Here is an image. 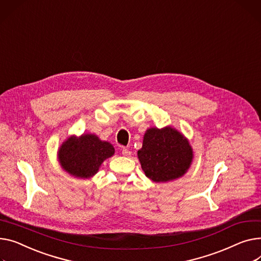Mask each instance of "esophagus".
<instances>
[{
  "instance_id": "esophagus-1",
  "label": "esophagus",
  "mask_w": 261,
  "mask_h": 261,
  "mask_svg": "<svg viewBox=\"0 0 261 261\" xmlns=\"http://www.w3.org/2000/svg\"><path fill=\"white\" fill-rule=\"evenodd\" d=\"M121 154H123L124 156H130L131 152L127 148H123V150H121Z\"/></svg>"
}]
</instances>
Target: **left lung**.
I'll return each instance as SVG.
<instances>
[{
    "label": "left lung",
    "mask_w": 261,
    "mask_h": 261,
    "mask_svg": "<svg viewBox=\"0 0 261 261\" xmlns=\"http://www.w3.org/2000/svg\"><path fill=\"white\" fill-rule=\"evenodd\" d=\"M137 158L148 178L154 182H167L186 174L194 154L188 138L177 129L167 126L147 129Z\"/></svg>",
    "instance_id": "obj_1"
}]
</instances>
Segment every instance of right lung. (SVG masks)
Returning <instances> with one entry per match:
<instances>
[{
    "label": "right lung",
    "instance_id": "obj_1",
    "mask_svg": "<svg viewBox=\"0 0 261 261\" xmlns=\"http://www.w3.org/2000/svg\"><path fill=\"white\" fill-rule=\"evenodd\" d=\"M113 146L92 133L71 135L62 143L58 150L61 168L75 178L88 179L93 177L99 167L107 159L114 155Z\"/></svg>",
    "mask_w": 261,
    "mask_h": 261
}]
</instances>
